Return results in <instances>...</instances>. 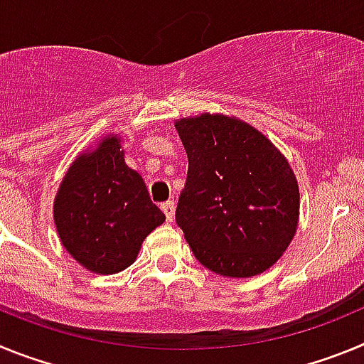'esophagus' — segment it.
<instances>
[{
  "mask_svg": "<svg viewBox=\"0 0 364 364\" xmlns=\"http://www.w3.org/2000/svg\"><path fill=\"white\" fill-rule=\"evenodd\" d=\"M162 211L166 213V218L167 222H173V218H175V202L173 200H167L162 204Z\"/></svg>",
  "mask_w": 364,
  "mask_h": 364,
  "instance_id": "1",
  "label": "esophagus"
}]
</instances>
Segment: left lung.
Masks as SVG:
<instances>
[{"label":"left lung","mask_w":364,"mask_h":364,"mask_svg":"<svg viewBox=\"0 0 364 364\" xmlns=\"http://www.w3.org/2000/svg\"><path fill=\"white\" fill-rule=\"evenodd\" d=\"M189 167L176 224L193 255L222 277H255L290 246L299 184L290 162L259 129L226 114L178 118Z\"/></svg>","instance_id":"left-lung-1"}]
</instances>
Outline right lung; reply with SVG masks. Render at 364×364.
Wrapping results in <instances>:
<instances>
[{
    "instance_id": "add662e5",
    "label": "right lung",
    "mask_w": 364,
    "mask_h": 364,
    "mask_svg": "<svg viewBox=\"0 0 364 364\" xmlns=\"http://www.w3.org/2000/svg\"><path fill=\"white\" fill-rule=\"evenodd\" d=\"M53 211L63 247L98 275L129 268L144 239L166 220L142 176L125 164L118 134H105L76 156L58 188Z\"/></svg>"
}]
</instances>
